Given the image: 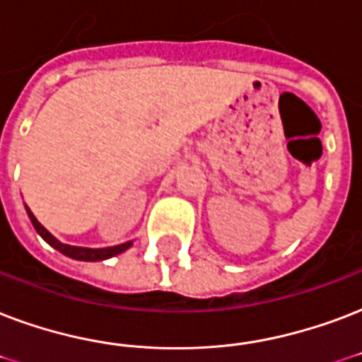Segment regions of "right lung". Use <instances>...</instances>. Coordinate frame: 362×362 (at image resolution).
Here are the masks:
<instances>
[{
  "mask_svg": "<svg viewBox=\"0 0 362 362\" xmlns=\"http://www.w3.org/2000/svg\"><path fill=\"white\" fill-rule=\"evenodd\" d=\"M28 218H30V222L35 228V231L40 233L43 239H45L52 248H57L59 252H62L68 258H74V260H81V262H102L107 260V258H112V256H117L121 252H125L127 248L132 247V241L121 243V245H115V247H106V248H87V247H74V245H64V243H60L57 237L52 235L51 231H47L43 226L40 224V220L34 216V212L30 211L26 206Z\"/></svg>",
  "mask_w": 362,
  "mask_h": 362,
  "instance_id": "1",
  "label": "right lung"
}]
</instances>
